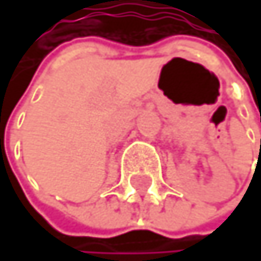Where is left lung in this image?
Masks as SVG:
<instances>
[{"mask_svg":"<svg viewBox=\"0 0 261 261\" xmlns=\"http://www.w3.org/2000/svg\"><path fill=\"white\" fill-rule=\"evenodd\" d=\"M260 142H261V140H260Z\"/></svg>","mask_w":261,"mask_h":261,"instance_id":"8db88e82","label":"left lung"}]
</instances>
